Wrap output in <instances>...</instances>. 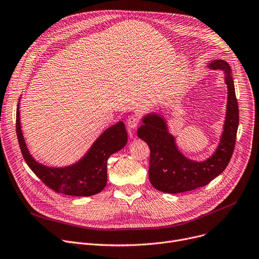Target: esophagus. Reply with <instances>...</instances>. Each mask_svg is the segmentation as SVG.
<instances>
[{
    "mask_svg": "<svg viewBox=\"0 0 259 259\" xmlns=\"http://www.w3.org/2000/svg\"><path fill=\"white\" fill-rule=\"evenodd\" d=\"M139 118L136 116V115H133V116H130L128 119H127V125L131 130H136L139 125Z\"/></svg>",
    "mask_w": 259,
    "mask_h": 259,
    "instance_id": "esophagus-1",
    "label": "esophagus"
}]
</instances>
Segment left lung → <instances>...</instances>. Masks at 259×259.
I'll return each mask as SVG.
<instances>
[{
	"instance_id": "8db88e82",
	"label": "left lung",
	"mask_w": 259,
	"mask_h": 259,
	"mask_svg": "<svg viewBox=\"0 0 259 259\" xmlns=\"http://www.w3.org/2000/svg\"><path fill=\"white\" fill-rule=\"evenodd\" d=\"M207 67L223 71L228 91L223 133L211 156L204 161L191 160L178 148L163 114L151 112L142 117L143 124L138 128L137 135L150 148L148 175L151 185L158 191L178 194L206 186L225 170L232 156L238 127V105L232 71L228 62L220 59L212 60Z\"/></svg>"
}]
</instances>
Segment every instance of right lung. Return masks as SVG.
Wrapping results in <instances>:
<instances>
[{"mask_svg": "<svg viewBox=\"0 0 259 259\" xmlns=\"http://www.w3.org/2000/svg\"><path fill=\"white\" fill-rule=\"evenodd\" d=\"M16 135L27 165L45 185L57 193L83 197L98 194L105 189L108 158L122 149L127 142L125 125L119 121L99 136L77 162L65 167L44 165L32 156L26 144L21 125L19 102L16 108Z\"/></svg>", "mask_w": 259, "mask_h": 259, "instance_id": "right-lung-1", "label": "right lung"}]
</instances>
